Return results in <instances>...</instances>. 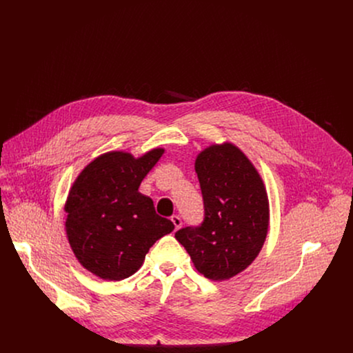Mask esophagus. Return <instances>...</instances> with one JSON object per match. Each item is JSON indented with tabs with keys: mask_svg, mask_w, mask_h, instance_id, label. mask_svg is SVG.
<instances>
[{
	"mask_svg": "<svg viewBox=\"0 0 353 353\" xmlns=\"http://www.w3.org/2000/svg\"><path fill=\"white\" fill-rule=\"evenodd\" d=\"M172 222H173V225H174V229H176V230H179V229L181 228V225H183V222H181L180 216H177V215H173V216H172Z\"/></svg>",
	"mask_w": 353,
	"mask_h": 353,
	"instance_id": "1",
	"label": "esophagus"
}]
</instances>
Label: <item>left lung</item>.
Returning a JSON list of instances; mask_svg holds the SVG:
<instances>
[{
	"label": "left lung",
	"mask_w": 353,
	"mask_h": 353,
	"mask_svg": "<svg viewBox=\"0 0 353 353\" xmlns=\"http://www.w3.org/2000/svg\"><path fill=\"white\" fill-rule=\"evenodd\" d=\"M204 196L205 218L198 228L176 232L195 270L228 281L251 265L265 243L270 201L261 174L232 142L212 143L194 163Z\"/></svg>",
	"instance_id": "obj_1"
}]
</instances>
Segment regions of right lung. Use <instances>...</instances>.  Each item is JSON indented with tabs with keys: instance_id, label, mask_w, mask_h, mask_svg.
Returning a JSON list of instances; mask_svg holds the SVG:
<instances>
[{
	"instance_id": "1",
	"label": "right lung",
	"mask_w": 353,
	"mask_h": 353,
	"mask_svg": "<svg viewBox=\"0 0 353 353\" xmlns=\"http://www.w3.org/2000/svg\"><path fill=\"white\" fill-rule=\"evenodd\" d=\"M163 154V148L138 158L110 150L86 165L72 183L64 205L67 239L79 264L97 278L131 276L155 241L174 229L155 212L154 201L138 191Z\"/></svg>"
}]
</instances>
